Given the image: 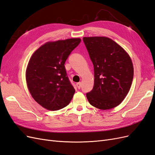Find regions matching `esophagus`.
<instances>
[{"instance_id":"1","label":"esophagus","mask_w":155,"mask_h":155,"mask_svg":"<svg viewBox=\"0 0 155 155\" xmlns=\"http://www.w3.org/2000/svg\"><path fill=\"white\" fill-rule=\"evenodd\" d=\"M76 85H77V87L79 89H80V88H81V82L78 83L77 84H76Z\"/></svg>"}]
</instances>
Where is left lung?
<instances>
[{"label":"left lung","instance_id":"1","mask_svg":"<svg viewBox=\"0 0 155 155\" xmlns=\"http://www.w3.org/2000/svg\"><path fill=\"white\" fill-rule=\"evenodd\" d=\"M94 65L93 89L86 96L91 105L110 110L123 101L131 87L134 67L130 57L110 38L83 37Z\"/></svg>","mask_w":155,"mask_h":155}]
</instances>
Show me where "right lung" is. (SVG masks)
<instances>
[{"label": "right lung", "mask_w": 155, "mask_h": 155, "mask_svg": "<svg viewBox=\"0 0 155 155\" xmlns=\"http://www.w3.org/2000/svg\"><path fill=\"white\" fill-rule=\"evenodd\" d=\"M80 38L48 41L32 54L26 69L29 92L45 109L56 111L70 104L75 93L64 67L65 61Z\"/></svg>", "instance_id": "1"}]
</instances>
